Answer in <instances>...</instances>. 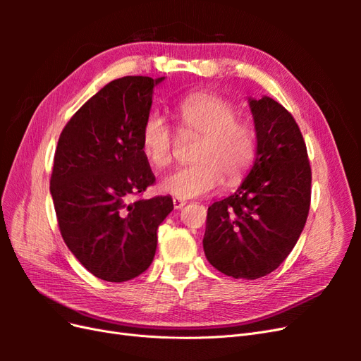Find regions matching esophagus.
Returning <instances> with one entry per match:
<instances>
[{
    "label": "esophagus",
    "instance_id": "1",
    "mask_svg": "<svg viewBox=\"0 0 361 361\" xmlns=\"http://www.w3.org/2000/svg\"><path fill=\"white\" fill-rule=\"evenodd\" d=\"M173 206H174V209H182V207L185 206V200L174 197V199H173Z\"/></svg>",
    "mask_w": 361,
    "mask_h": 361
}]
</instances>
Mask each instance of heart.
I'll list each match as a JSON object with an SVG mask.
<instances>
[{"label":"heart","instance_id":"obj_1","mask_svg":"<svg viewBox=\"0 0 361 361\" xmlns=\"http://www.w3.org/2000/svg\"><path fill=\"white\" fill-rule=\"evenodd\" d=\"M176 117L183 133L200 135L192 166L166 176L161 190L178 199H192L243 179L256 155V129L238 117L236 106L224 97L194 92L179 101ZM141 149L152 167H169L173 161V133L161 114L152 113L141 128Z\"/></svg>","mask_w":361,"mask_h":361}]
</instances>
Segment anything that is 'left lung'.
<instances>
[{
    "mask_svg": "<svg viewBox=\"0 0 361 361\" xmlns=\"http://www.w3.org/2000/svg\"><path fill=\"white\" fill-rule=\"evenodd\" d=\"M248 104L256 159L241 187L207 207L203 250L223 274L255 280L277 269L297 244L310 209L312 170L286 108L268 96Z\"/></svg>",
    "mask_w": 361,
    "mask_h": 361,
    "instance_id": "8db88e82",
    "label": "left lung"
}]
</instances>
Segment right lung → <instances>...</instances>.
<instances>
[{
  "instance_id": "right-lung-1",
  "label": "right lung",
  "mask_w": 361,
  "mask_h": 361,
  "mask_svg": "<svg viewBox=\"0 0 361 361\" xmlns=\"http://www.w3.org/2000/svg\"><path fill=\"white\" fill-rule=\"evenodd\" d=\"M162 78L123 76L92 96L61 130L51 195L61 236L97 279L133 280L154 260L169 195L135 200L155 176L141 149V128Z\"/></svg>"
}]
</instances>
